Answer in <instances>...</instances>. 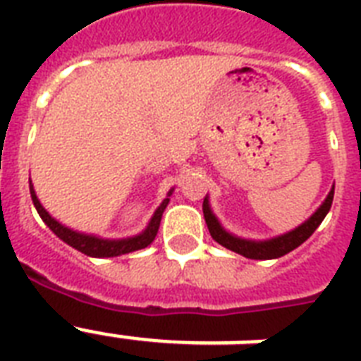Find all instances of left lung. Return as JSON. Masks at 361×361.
<instances>
[{
    "label": "left lung",
    "mask_w": 361,
    "mask_h": 361,
    "mask_svg": "<svg viewBox=\"0 0 361 361\" xmlns=\"http://www.w3.org/2000/svg\"><path fill=\"white\" fill-rule=\"evenodd\" d=\"M331 202H334V189L330 191L328 198L324 200V204L320 206L313 215H311V219L305 221L302 226H298L296 231L288 232L285 236L274 238V240L268 241H247V240H240V238L232 236L226 231H223V226L219 225V221L215 219V215L212 214V209H209L208 200L204 198V219H206V225H208V231L212 234L217 243H221L226 249H231V251L238 252V255H243L245 258H255V260H269V258H279L286 252H290L292 249H296L303 243V241L307 240L311 234H313L319 225L324 221L326 214L330 212Z\"/></svg>",
    "instance_id": "left-lung-1"
}]
</instances>
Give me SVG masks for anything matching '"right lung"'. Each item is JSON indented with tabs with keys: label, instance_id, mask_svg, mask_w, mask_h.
I'll return each mask as SVG.
<instances>
[{
	"label": "right lung",
	"instance_id": "obj_1",
	"mask_svg": "<svg viewBox=\"0 0 361 361\" xmlns=\"http://www.w3.org/2000/svg\"><path fill=\"white\" fill-rule=\"evenodd\" d=\"M30 192H31V200L35 204L37 212L41 215V219L44 221L48 225V228L59 238V240H63L65 243H69L71 247H75L80 252L87 255V257H120V255H125V252H133L138 251V249H144L155 240L159 231V225H161V217H163V212L166 208V204H169V198H164L163 204L159 206L157 212L153 214L152 221H149V225L144 232H142L140 236L135 238H127V240H101V238L95 236H86V234H80V232H75L67 228V226L59 225L58 221L52 219L48 212L41 206L39 202V198H37L35 191H33V185H31L30 181Z\"/></svg>",
	"mask_w": 361,
	"mask_h": 361
}]
</instances>
